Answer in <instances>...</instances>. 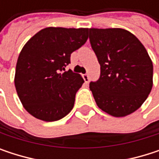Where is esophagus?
Here are the masks:
<instances>
[{
    "instance_id": "1",
    "label": "esophagus",
    "mask_w": 159,
    "mask_h": 159,
    "mask_svg": "<svg viewBox=\"0 0 159 159\" xmlns=\"http://www.w3.org/2000/svg\"><path fill=\"white\" fill-rule=\"evenodd\" d=\"M83 78H84L85 83H88V82H89V75H86V74L84 75H83Z\"/></svg>"
}]
</instances>
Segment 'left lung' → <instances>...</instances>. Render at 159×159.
<instances>
[{
  "mask_svg": "<svg viewBox=\"0 0 159 159\" xmlns=\"http://www.w3.org/2000/svg\"><path fill=\"white\" fill-rule=\"evenodd\" d=\"M100 77L89 88L98 107L113 117L137 111L153 86V63L141 41L123 28H89Z\"/></svg>",
  "mask_w": 159,
  "mask_h": 159,
  "instance_id": "8db88e82",
  "label": "left lung"
}]
</instances>
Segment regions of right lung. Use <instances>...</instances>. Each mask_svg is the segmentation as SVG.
I'll list each match as a JSON object with an SVG mask.
<instances>
[{
	"instance_id": "add662e5",
	"label": "right lung",
	"mask_w": 159,
	"mask_h": 159,
	"mask_svg": "<svg viewBox=\"0 0 159 159\" xmlns=\"http://www.w3.org/2000/svg\"><path fill=\"white\" fill-rule=\"evenodd\" d=\"M88 39V28L49 26L35 34L23 47L16 62L15 85L29 114L55 121L73 110L84 79L65 71L72 52Z\"/></svg>"
}]
</instances>
